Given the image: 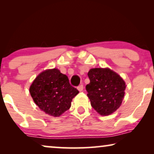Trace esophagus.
Masks as SVG:
<instances>
[{
	"instance_id": "34e87169",
	"label": "esophagus",
	"mask_w": 154,
	"mask_h": 154,
	"mask_svg": "<svg viewBox=\"0 0 154 154\" xmlns=\"http://www.w3.org/2000/svg\"><path fill=\"white\" fill-rule=\"evenodd\" d=\"M77 89H78V90H79L80 92L83 91V85H82V84H81V85H79V86H78V87H77Z\"/></svg>"
}]
</instances>
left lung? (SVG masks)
Instances as JSON below:
<instances>
[{
  "instance_id": "obj_1",
  "label": "left lung",
  "mask_w": 154,
  "mask_h": 154,
  "mask_svg": "<svg viewBox=\"0 0 154 154\" xmlns=\"http://www.w3.org/2000/svg\"><path fill=\"white\" fill-rule=\"evenodd\" d=\"M88 75L90 82L85 88L92 108L101 116L115 112L124 97L125 81L109 68L91 69Z\"/></svg>"
}]
</instances>
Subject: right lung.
<instances>
[{"label": "right lung", "mask_w": 154, "mask_h": 154, "mask_svg": "<svg viewBox=\"0 0 154 154\" xmlns=\"http://www.w3.org/2000/svg\"><path fill=\"white\" fill-rule=\"evenodd\" d=\"M35 104L45 113L58 117L70 109L79 90L57 69H47L35 78L29 88Z\"/></svg>", "instance_id": "right-lung-1"}]
</instances>
